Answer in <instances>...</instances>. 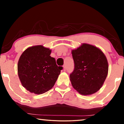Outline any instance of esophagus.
I'll use <instances>...</instances> for the list:
<instances>
[{
  "label": "esophagus",
  "instance_id": "1",
  "mask_svg": "<svg viewBox=\"0 0 124 124\" xmlns=\"http://www.w3.org/2000/svg\"><path fill=\"white\" fill-rule=\"evenodd\" d=\"M63 67V70L66 71V65H64Z\"/></svg>",
  "mask_w": 124,
  "mask_h": 124
}]
</instances>
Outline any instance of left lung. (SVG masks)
<instances>
[{
	"label": "left lung",
	"instance_id": "obj_1",
	"mask_svg": "<svg viewBox=\"0 0 124 124\" xmlns=\"http://www.w3.org/2000/svg\"><path fill=\"white\" fill-rule=\"evenodd\" d=\"M72 54L74 70L70 80L73 88L82 95L96 93L108 74V63L105 54L99 48L86 43L72 50Z\"/></svg>",
	"mask_w": 124,
	"mask_h": 124
}]
</instances>
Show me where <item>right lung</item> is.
Masks as SVG:
<instances>
[{
	"label": "right lung",
	"mask_w": 124,
	"mask_h": 124,
	"mask_svg": "<svg viewBox=\"0 0 124 124\" xmlns=\"http://www.w3.org/2000/svg\"><path fill=\"white\" fill-rule=\"evenodd\" d=\"M51 50L43 45L27 48L18 60L17 72L22 85L31 93L40 95L51 89L62 67L50 56Z\"/></svg>",
	"instance_id": "right-lung-1"
}]
</instances>
